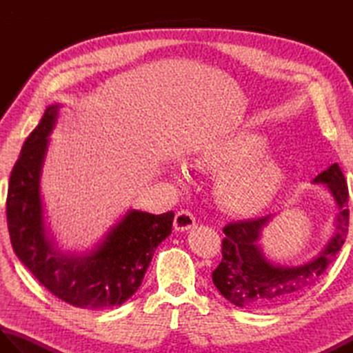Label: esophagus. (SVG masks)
Masks as SVG:
<instances>
[{
    "mask_svg": "<svg viewBox=\"0 0 353 353\" xmlns=\"http://www.w3.org/2000/svg\"><path fill=\"white\" fill-rule=\"evenodd\" d=\"M196 226V216L190 211H179L174 219V229L179 232L190 230Z\"/></svg>",
    "mask_w": 353,
    "mask_h": 353,
    "instance_id": "esophagus-1",
    "label": "esophagus"
}]
</instances>
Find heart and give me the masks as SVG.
Masks as SVG:
<instances>
[{"label": "heart", "mask_w": 353, "mask_h": 353, "mask_svg": "<svg viewBox=\"0 0 353 353\" xmlns=\"http://www.w3.org/2000/svg\"><path fill=\"white\" fill-rule=\"evenodd\" d=\"M268 141L256 133H238L209 144L200 163L221 170L215 196L228 211L249 215L262 211L281 190L285 165L279 157L264 153Z\"/></svg>", "instance_id": "heart-1"}]
</instances>
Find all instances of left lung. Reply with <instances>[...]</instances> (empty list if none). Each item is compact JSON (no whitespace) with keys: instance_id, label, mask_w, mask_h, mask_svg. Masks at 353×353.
Instances as JSON below:
<instances>
[{"instance_id":"left-lung-1","label":"left lung","mask_w":353,"mask_h":353,"mask_svg":"<svg viewBox=\"0 0 353 353\" xmlns=\"http://www.w3.org/2000/svg\"><path fill=\"white\" fill-rule=\"evenodd\" d=\"M312 183L325 185L335 200L336 212L334 234L321 252L302 265L288 267L270 262L259 247L262 230L274 215L256 220L230 223L223 232V259L212 272L214 285L230 303L241 308H277L305 294L316 283L346 239L349 230V190L339 167H331L314 179Z\"/></svg>"}]
</instances>
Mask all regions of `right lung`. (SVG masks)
Here are the masks:
<instances>
[{"mask_svg": "<svg viewBox=\"0 0 353 353\" xmlns=\"http://www.w3.org/2000/svg\"><path fill=\"white\" fill-rule=\"evenodd\" d=\"M61 104H52L30 133L10 174L7 226L19 261L45 288L77 308L123 305L141 287L156 247L171 234L174 212L153 215L130 209L86 253L57 249L45 224L41 176Z\"/></svg>", "mask_w": 353, "mask_h": 353, "instance_id": "1", "label": "right lung"}]
</instances>
